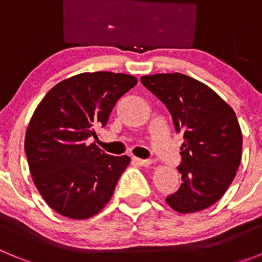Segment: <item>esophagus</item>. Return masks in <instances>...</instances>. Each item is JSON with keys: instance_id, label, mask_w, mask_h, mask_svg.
<instances>
[{"instance_id": "esophagus-1", "label": "esophagus", "mask_w": 262, "mask_h": 262, "mask_svg": "<svg viewBox=\"0 0 262 262\" xmlns=\"http://www.w3.org/2000/svg\"><path fill=\"white\" fill-rule=\"evenodd\" d=\"M133 161L135 164H138V165H140V166H149L152 164L151 160L139 159V157H133Z\"/></svg>"}]
</instances>
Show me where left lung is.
Returning <instances> with one entry per match:
<instances>
[{
	"instance_id": "left-lung-1",
	"label": "left lung",
	"mask_w": 262,
	"mask_h": 262,
	"mask_svg": "<svg viewBox=\"0 0 262 262\" xmlns=\"http://www.w3.org/2000/svg\"><path fill=\"white\" fill-rule=\"evenodd\" d=\"M142 84L166 106L181 147L182 184L166 196L181 214L205 210L226 193L240 165L243 135L226 101L211 88L182 73L143 76Z\"/></svg>"
}]
</instances>
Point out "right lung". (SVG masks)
I'll use <instances>...</instances> for the list:
<instances>
[{
  "instance_id": "1",
  "label": "right lung",
  "mask_w": 262,
  "mask_h": 262,
  "mask_svg": "<svg viewBox=\"0 0 262 262\" xmlns=\"http://www.w3.org/2000/svg\"><path fill=\"white\" fill-rule=\"evenodd\" d=\"M138 84L113 72L80 73L61 81L35 108L25 152L36 189L51 209L71 219L94 216L107 205L128 156H111L88 138L105 127L118 99Z\"/></svg>"
}]
</instances>
